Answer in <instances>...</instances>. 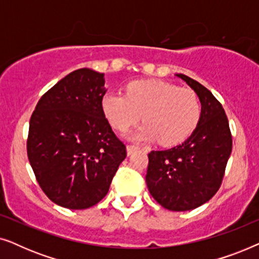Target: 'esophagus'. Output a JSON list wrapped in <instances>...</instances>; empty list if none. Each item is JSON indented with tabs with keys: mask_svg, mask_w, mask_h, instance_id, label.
Masks as SVG:
<instances>
[{
	"mask_svg": "<svg viewBox=\"0 0 259 259\" xmlns=\"http://www.w3.org/2000/svg\"><path fill=\"white\" fill-rule=\"evenodd\" d=\"M138 150H140V147L134 146V145H128V146H127V154L131 155L132 153H134V152H137Z\"/></svg>",
	"mask_w": 259,
	"mask_h": 259,
	"instance_id": "obj_1",
	"label": "esophagus"
}]
</instances>
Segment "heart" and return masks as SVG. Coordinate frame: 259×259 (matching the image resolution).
<instances>
[{
  "label": "heart",
  "instance_id": "1",
  "mask_svg": "<svg viewBox=\"0 0 259 259\" xmlns=\"http://www.w3.org/2000/svg\"><path fill=\"white\" fill-rule=\"evenodd\" d=\"M102 111L112 126L125 132L141 119L145 121L131 134L136 141L158 139L164 146L185 140L200 119L201 106L197 94L160 80H137L126 86V94L107 93Z\"/></svg>",
  "mask_w": 259,
  "mask_h": 259
}]
</instances>
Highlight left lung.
Wrapping results in <instances>:
<instances>
[{"label": "left lung", "mask_w": 259, "mask_h": 259, "mask_svg": "<svg viewBox=\"0 0 259 259\" xmlns=\"http://www.w3.org/2000/svg\"><path fill=\"white\" fill-rule=\"evenodd\" d=\"M199 98L200 119L178 146L148 154L146 184L152 197L169 211H190L214 196L232 151L229 120L221 102L198 81L177 74Z\"/></svg>", "instance_id": "8db88e82"}]
</instances>
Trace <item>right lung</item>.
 <instances>
[{
    "label": "right lung",
    "mask_w": 259,
    "mask_h": 259,
    "mask_svg": "<svg viewBox=\"0 0 259 259\" xmlns=\"http://www.w3.org/2000/svg\"><path fill=\"white\" fill-rule=\"evenodd\" d=\"M104 75L90 68L69 73L42 95L29 121L27 153L38 185L70 210L98 204L126 158L102 111Z\"/></svg>",
    "instance_id": "1"
}]
</instances>
